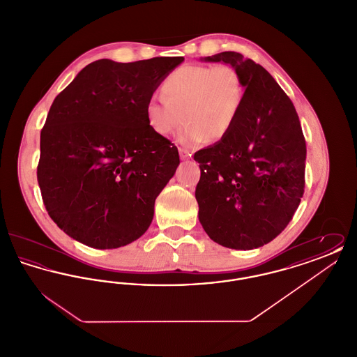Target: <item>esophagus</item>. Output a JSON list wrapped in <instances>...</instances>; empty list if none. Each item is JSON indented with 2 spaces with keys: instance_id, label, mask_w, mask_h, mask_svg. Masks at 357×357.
Wrapping results in <instances>:
<instances>
[{
  "instance_id": "esophagus-1",
  "label": "esophagus",
  "mask_w": 357,
  "mask_h": 357,
  "mask_svg": "<svg viewBox=\"0 0 357 357\" xmlns=\"http://www.w3.org/2000/svg\"><path fill=\"white\" fill-rule=\"evenodd\" d=\"M179 156L182 160H187L191 158V153L187 151L186 149H183V147H179Z\"/></svg>"
}]
</instances>
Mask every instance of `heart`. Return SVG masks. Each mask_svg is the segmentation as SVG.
Listing matches in <instances>:
<instances>
[{"mask_svg":"<svg viewBox=\"0 0 357 357\" xmlns=\"http://www.w3.org/2000/svg\"><path fill=\"white\" fill-rule=\"evenodd\" d=\"M162 98H151L144 112L155 134L176 132L178 143L194 147L229 135L243 104L245 86L236 69L226 64L182 66L170 72L162 83Z\"/></svg>","mask_w":357,"mask_h":357,"instance_id":"heart-1","label":"heart"}]
</instances>
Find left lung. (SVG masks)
<instances>
[{"instance_id": "8db88e82", "label": "left lung", "mask_w": 357, "mask_h": 357, "mask_svg": "<svg viewBox=\"0 0 357 357\" xmlns=\"http://www.w3.org/2000/svg\"><path fill=\"white\" fill-rule=\"evenodd\" d=\"M202 61L236 69L245 98L229 135L194 155L199 222L214 242L250 250L277 237L301 202L305 139L293 102L266 69L237 52Z\"/></svg>"}]
</instances>
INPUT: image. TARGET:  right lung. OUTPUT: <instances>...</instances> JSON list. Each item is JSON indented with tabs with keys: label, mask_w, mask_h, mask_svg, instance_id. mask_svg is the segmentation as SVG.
Masks as SVG:
<instances>
[{
	"label": "right lung",
	"mask_w": 357,
	"mask_h": 357,
	"mask_svg": "<svg viewBox=\"0 0 357 357\" xmlns=\"http://www.w3.org/2000/svg\"><path fill=\"white\" fill-rule=\"evenodd\" d=\"M183 60L102 59L56 96L41 130L37 181L50 217L69 237L116 249L151 225L179 155L150 128L144 108Z\"/></svg>",
	"instance_id": "add662e5"
}]
</instances>
